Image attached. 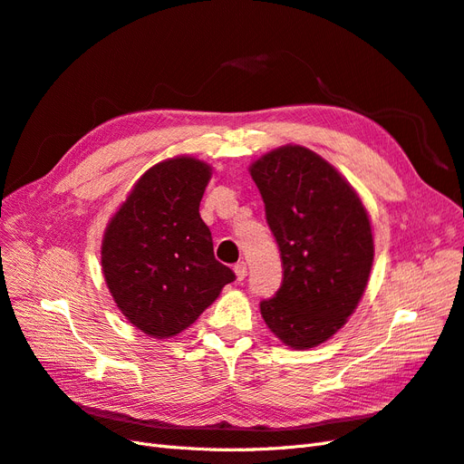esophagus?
Masks as SVG:
<instances>
[{
  "label": "esophagus",
  "mask_w": 464,
  "mask_h": 464,
  "mask_svg": "<svg viewBox=\"0 0 464 464\" xmlns=\"http://www.w3.org/2000/svg\"><path fill=\"white\" fill-rule=\"evenodd\" d=\"M233 272H235V276H237V282H243L245 277H246V264H245V262H237Z\"/></svg>",
  "instance_id": "34e87169"
}]
</instances>
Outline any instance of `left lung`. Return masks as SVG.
<instances>
[{
  "instance_id": "1",
  "label": "left lung",
  "mask_w": 464,
  "mask_h": 464,
  "mask_svg": "<svg viewBox=\"0 0 464 464\" xmlns=\"http://www.w3.org/2000/svg\"><path fill=\"white\" fill-rule=\"evenodd\" d=\"M280 246L284 280L260 303L264 323L294 350L321 346L346 324L372 274V219L326 159L287 143L250 163Z\"/></svg>"
}]
</instances>
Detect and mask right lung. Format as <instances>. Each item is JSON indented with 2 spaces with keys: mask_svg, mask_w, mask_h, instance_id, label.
<instances>
[{
  "mask_svg": "<svg viewBox=\"0 0 464 464\" xmlns=\"http://www.w3.org/2000/svg\"><path fill=\"white\" fill-rule=\"evenodd\" d=\"M209 179L202 159H165L136 180L104 229V282L126 321L151 338L180 334L235 280L200 218Z\"/></svg>",
  "mask_w": 464,
  "mask_h": 464,
  "instance_id": "add662e5",
  "label": "right lung"
}]
</instances>
